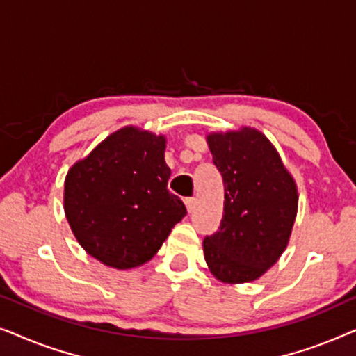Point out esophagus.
<instances>
[{"label":"esophagus","mask_w":356,"mask_h":356,"mask_svg":"<svg viewBox=\"0 0 356 356\" xmlns=\"http://www.w3.org/2000/svg\"><path fill=\"white\" fill-rule=\"evenodd\" d=\"M184 204H186L188 212L191 213V212L194 211V207H196V199H194V197H188V199H184Z\"/></svg>","instance_id":"34e87169"}]
</instances>
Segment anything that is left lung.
<instances>
[{
	"label": "left lung",
	"mask_w": 356,
	"mask_h": 356,
	"mask_svg": "<svg viewBox=\"0 0 356 356\" xmlns=\"http://www.w3.org/2000/svg\"><path fill=\"white\" fill-rule=\"evenodd\" d=\"M225 186L218 230L204 238V259L223 284L259 279L279 261L293 228L298 191L270 140L254 128L207 136Z\"/></svg>",
	"instance_id": "obj_1"
}]
</instances>
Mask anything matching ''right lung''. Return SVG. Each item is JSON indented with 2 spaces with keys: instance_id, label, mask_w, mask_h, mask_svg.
<instances>
[{
  "instance_id": "right-lung-1",
  "label": "right lung",
  "mask_w": 356,
  "mask_h": 356,
  "mask_svg": "<svg viewBox=\"0 0 356 356\" xmlns=\"http://www.w3.org/2000/svg\"><path fill=\"white\" fill-rule=\"evenodd\" d=\"M165 144V136L126 126L67 172L66 218L79 245L102 264L143 266L186 216L167 188L172 170Z\"/></svg>"
}]
</instances>
